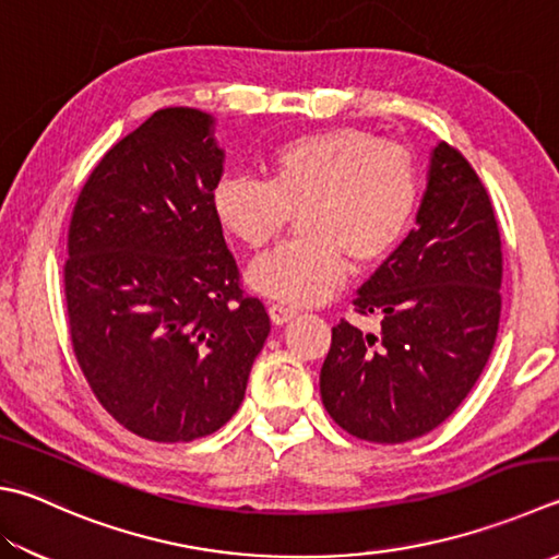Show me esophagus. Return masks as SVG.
<instances>
[{
    "instance_id": "1",
    "label": "esophagus",
    "mask_w": 559,
    "mask_h": 559,
    "mask_svg": "<svg viewBox=\"0 0 559 559\" xmlns=\"http://www.w3.org/2000/svg\"><path fill=\"white\" fill-rule=\"evenodd\" d=\"M267 311H270V319H272V323H275V325L287 323V321L294 319V316H297V309L284 307V304H270Z\"/></svg>"
}]
</instances>
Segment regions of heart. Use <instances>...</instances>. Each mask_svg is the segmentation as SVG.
<instances>
[{
    "mask_svg": "<svg viewBox=\"0 0 559 559\" xmlns=\"http://www.w3.org/2000/svg\"><path fill=\"white\" fill-rule=\"evenodd\" d=\"M418 199L414 157L362 129L299 135L270 155L267 182L226 175L212 192L216 224L250 250L275 240L299 212L301 238L250 262L248 287L287 304H319L341 287L347 258L382 260Z\"/></svg>",
    "mask_w": 559,
    "mask_h": 559,
    "instance_id": "b5f03b06",
    "label": "heart"
}]
</instances>
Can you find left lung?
<instances>
[{
	"instance_id": "obj_1",
	"label": "left lung",
	"mask_w": 559,
	"mask_h": 559,
	"mask_svg": "<svg viewBox=\"0 0 559 559\" xmlns=\"http://www.w3.org/2000/svg\"><path fill=\"white\" fill-rule=\"evenodd\" d=\"M501 238L489 194L455 148H430L416 228L367 280L321 367V402L347 433L404 443L443 424L487 365L501 313Z\"/></svg>"
}]
</instances>
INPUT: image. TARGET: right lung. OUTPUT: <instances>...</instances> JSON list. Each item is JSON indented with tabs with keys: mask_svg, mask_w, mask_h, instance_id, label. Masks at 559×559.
Masks as SVG:
<instances>
[{
	"mask_svg": "<svg viewBox=\"0 0 559 559\" xmlns=\"http://www.w3.org/2000/svg\"><path fill=\"white\" fill-rule=\"evenodd\" d=\"M214 131L206 111H155L102 157L70 221L72 350L99 404L155 443L230 420L270 333L212 212Z\"/></svg>",
	"mask_w": 559,
	"mask_h": 559,
	"instance_id": "obj_1",
	"label": "right lung"
}]
</instances>
